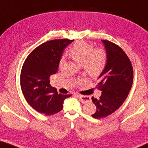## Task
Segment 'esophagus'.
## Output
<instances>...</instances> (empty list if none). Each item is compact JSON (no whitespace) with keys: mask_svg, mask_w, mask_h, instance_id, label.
<instances>
[{"mask_svg":"<svg viewBox=\"0 0 148 148\" xmlns=\"http://www.w3.org/2000/svg\"><path fill=\"white\" fill-rule=\"evenodd\" d=\"M77 97L79 99L80 101H81L82 103H84V104H86V103H87V102L90 101V98L88 97L83 96V95H77Z\"/></svg>","mask_w":148,"mask_h":148,"instance_id":"esophagus-1","label":"esophagus"}]
</instances>
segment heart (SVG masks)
I'll return each mask as SVG.
<instances>
[{"mask_svg":"<svg viewBox=\"0 0 148 148\" xmlns=\"http://www.w3.org/2000/svg\"><path fill=\"white\" fill-rule=\"evenodd\" d=\"M68 53L72 59L82 65L85 71L92 77L99 76L106 66V49L103 47L95 49L93 45L85 41L75 42L69 49ZM64 61L63 58L60 59L59 66H62Z\"/></svg>","mask_w":148,"mask_h":148,"instance_id":"b5f03b06","label":"heart"}]
</instances>
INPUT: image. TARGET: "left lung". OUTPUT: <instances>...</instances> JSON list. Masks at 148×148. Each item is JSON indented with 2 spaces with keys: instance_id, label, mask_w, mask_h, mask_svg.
Masks as SVG:
<instances>
[{
  "instance_id": "left-lung-1",
  "label": "left lung",
  "mask_w": 148,
  "mask_h": 148,
  "mask_svg": "<svg viewBox=\"0 0 148 148\" xmlns=\"http://www.w3.org/2000/svg\"><path fill=\"white\" fill-rule=\"evenodd\" d=\"M108 53L106 66L99 77L97 88L102 91L99 99L92 97L97 107L95 119L114 113L123 103L131 89L133 69L128 56L117 44L102 40Z\"/></svg>"
}]
</instances>
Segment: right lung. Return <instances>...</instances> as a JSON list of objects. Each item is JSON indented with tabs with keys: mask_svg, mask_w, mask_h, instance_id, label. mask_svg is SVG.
I'll return each mask as SVG.
<instances>
[{
	"mask_svg": "<svg viewBox=\"0 0 148 148\" xmlns=\"http://www.w3.org/2000/svg\"><path fill=\"white\" fill-rule=\"evenodd\" d=\"M74 40L56 39L46 42L31 51L25 61L20 75L21 88L30 106L50 116L62 109L65 99L72 95L58 93L49 84V77L58 71L65 47Z\"/></svg>",
	"mask_w": 148,
	"mask_h": 148,
	"instance_id": "obj_1",
	"label": "right lung"
}]
</instances>
